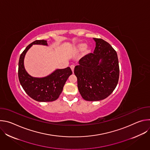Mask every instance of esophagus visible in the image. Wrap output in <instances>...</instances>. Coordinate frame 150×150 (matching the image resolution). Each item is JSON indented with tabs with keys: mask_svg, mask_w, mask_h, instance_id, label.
<instances>
[{
	"mask_svg": "<svg viewBox=\"0 0 150 150\" xmlns=\"http://www.w3.org/2000/svg\"><path fill=\"white\" fill-rule=\"evenodd\" d=\"M70 68H71V70H72V72L74 73V68H75V66L72 65H71V66L70 67Z\"/></svg>",
	"mask_w": 150,
	"mask_h": 150,
	"instance_id": "obj_1",
	"label": "esophagus"
}]
</instances>
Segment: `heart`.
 Instances as JSON below:
<instances>
[{"instance_id": "1", "label": "heart", "mask_w": 150, "mask_h": 150, "mask_svg": "<svg viewBox=\"0 0 150 150\" xmlns=\"http://www.w3.org/2000/svg\"><path fill=\"white\" fill-rule=\"evenodd\" d=\"M81 52H82V57H86L90 53L91 49L89 47L86 46V45L84 43L78 44L74 47V52L77 54Z\"/></svg>"}]
</instances>
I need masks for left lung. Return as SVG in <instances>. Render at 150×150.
<instances>
[{"mask_svg":"<svg viewBox=\"0 0 150 150\" xmlns=\"http://www.w3.org/2000/svg\"><path fill=\"white\" fill-rule=\"evenodd\" d=\"M93 39L96 42L94 53L82 57L74 69L79 92L85 100L90 101L109 96L116 87L119 77L116 52L103 39Z\"/></svg>","mask_w":150,"mask_h":150,"instance_id":"obj_1","label":"left lung"}]
</instances>
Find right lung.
Returning <instances> with one entry per match:
<instances>
[{
    "label": "right lung",
    "instance_id": "add662e5",
    "mask_svg": "<svg viewBox=\"0 0 150 150\" xmlns=\"http://www.w3.org/2000/svg\"><path fill=\"white\" fill-rule=\"evenodd\" d=\"M48 46L46 40H35L31 42L19 57L18 63V78L21 86L25 93L33 99L39 102L53 101L57 100L62 92L66 81L72 72L69 67L56 69L49 75L33 77L25 70L24 58L27 52L33 45Z\"/></svg>",
    "mask_w": 150,
    "mask_h": 150
}]
</instances>
